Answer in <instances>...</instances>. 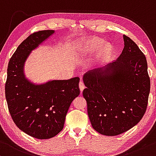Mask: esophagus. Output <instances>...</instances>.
I'll return each mask as SVG.
<instances>
[{
	"instance_id": "1",
	"label": "esophagus",
	"mask_w": 156,
	"mask_h": 156,
	"mask_svg": "<svg viewBox=\"0 0 156 156\" xmlns=\"http://www.w3.org/2000/svg\"><path fill=\"white\" fill-rule=\"evenodd\" d=\"M79 87H80V91H83L84 90V88H85V85H84V83H83V81H80V83H79Z\"/></svg>"
}]
</instances>
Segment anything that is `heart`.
Masks as SVG:
<instances>
[{"label":"heart","instance_id":"b5f03b06","mask_svg":"<svg viewBox=\"0 0 156 156\" xmlns=\"http://www.w3.org/2000/svg\"><path fill=\"white\" fill-rule=\"evenodd\" d=\"M99 37H90L80 41L77 44L78 55L82 56L91 55L97 52L91 61V66L99 68L108 63L114 54V46L110 43H105Z\"/></svg>","mask_w":156,"mask_h":156}]
</instances>
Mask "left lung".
<instances>
[{
  "mask_svg": "<svg viewBox=\"0 0 156 156\" xmlns=\"http://www.w3.org/2000/svg\"><path fill=\"white\" fill-rule=\"evenodd\" d=\"M124 49L114 62L83 75V95L93 128L117 136L137 125L146 111L150 90L147 62L138 45L123 35Z\"/></svg>",
  "mask_w": 156,
  "mask_h": 156,
  "instance_id": "8db88e82",
  "label": "left lung"
}]
</instances>
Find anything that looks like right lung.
I'll use <instances>...</instances> for the list:
<instances>
[{"instance_id": "1", "label": "right lung", "mask_w": 156, "mask_h": 156, "mask_svg": "<svg viewBox=\"0 0 156 156\" xmlns=\"http://www.w3.org/2000/svg\"><path fill=\"white\" fill-rule=\"evenodd\" d=\"M55 33L54 30L33 33L17 47L8 65L5 94L9 111L20 130L38 139H51L63 129L69 107L80 93L79 77L43 83L26 78V60Z\"/></svg>"}]
</instances>
